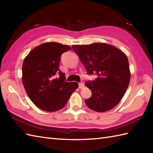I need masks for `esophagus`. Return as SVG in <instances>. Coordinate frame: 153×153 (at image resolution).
Here are the masks:
<instances>
[{
  "label": "esophagus",
  "instance_id": "1",
  "mask_svg": "<svg viewBox=\"0 0 153 153\" xmlns=\"http://www.w3.org/2000/svg\"><path fill=\"white\" fill-rule=\"evenodd\" d=\"M78 86H79V88H83L85 86V85H84L83 83H79Z\"/></svg>",
  "mask_w": 153,
  "mask_h": 153
}]
</instances>
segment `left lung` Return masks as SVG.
<instances>
[{
  "mask_svg": "<svg viewBox=\"0 0 153 153\" xmlns=\"http://www.w3.org/2000/svg\"><path fill=\"white\" fill-rule=\"evenodd\" d=\"M88 75L95 74V80L85 85L92 92L85 100L88 108L95 111L105 112L119 104L130 83L128 60L121 50L105 43L73 45Z\"/></svg>",
  "mask_w": 153,
  "mask_h": 153,
  "instance_id": "left-lung-1",
  "label": "left lung"
}]
</instances>
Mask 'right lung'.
I'll return each mask as SVG.
<instances>
[{
  "mask_svg": "<svg viewBox=\"0 0 153 153\" xmlns=\"http://www.w3.org/2000/svg\"><path fill=\"white\" fill-rule=\"evenodd\" d=\"M70 49L68 45L47 42L34 48L24 59L23 86L40 109L49 112L61 109L78 87L76 82H66L65 74L59 67L61 55Z\"/></svg>",
  "mask_w": 153,
  "mask_h": 153,
  "instance_id": "add662e5",
  "label": "right lung"
}]
</instances>
